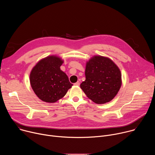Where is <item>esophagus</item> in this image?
I'll list each match as a JSON object with an SVG mask.
<instances>
[{"instance_id":"obj_1","label":"esophagus","mask_w":155,"mask_h":155,"mask_svg":"<svg viewBox=\"0 0 155 155\" xmlns=\"http://www.w3.org/2000/svg\"><path fill=\"white\" fill-rule=\"evenodd\" d=\"M74 85H75V86H79V85H80V82H79V81H77V82L75 83H74Z\"/></svg>"}]
</instances>
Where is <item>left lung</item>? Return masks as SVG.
Masks as SVG:
<instances>
[{"label": "left lung", "mask_w": 155, "mask_h": 155, "mask_svg": "<svg viewBox=\"0 0 155 155\" xmlns=\"http://www.w3.org/2000/svg\"><path fill=\"white\" fill-rule=\"evenodd\" d=\"M85 76L80 87L88 98L98 104L112 101L121 86L118 66L111 59L101 56H95L87 62Z\"/></svg>", "instance_id": "8db88e82"}]
</instances>
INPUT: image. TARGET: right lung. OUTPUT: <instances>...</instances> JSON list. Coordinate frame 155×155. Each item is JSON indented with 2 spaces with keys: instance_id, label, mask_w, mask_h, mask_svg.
<instances>
[{
  "instance_id": "add662e5",
  "label": "right lung",
  "mask_w": 155,
  "mask_h": 155,
  "mask_svg": "<svg viewBox=\"0 0 155 155\" xmlns=\"http://www.w3.org/2000/svg\"><path fill=\"white\" fill-rule=\"evenodd\" d=\"M61 58L50 56L40 60L32 69L30 83L37 97L41 101L53 103L62 98L73 85L60 67Z\"/></svg>"
}]
</instances>
